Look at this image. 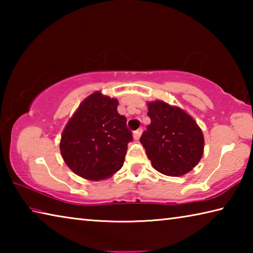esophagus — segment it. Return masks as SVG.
Segmentation results:
<instances>
[{
	"label": "esophagus",
	"instance_id": "esophagus-1",
	"mask_svg": "<svg viewBox=\"0 0 253 253\" xmlns=\"http://www.w3.org/2000/svg\"><path fill=\"white\" fill-rule=\"evenodd\" d=\"M142 132H143V129L142 128H138V129L134 131V138L135 139H139L140 136H142Z\"/></svg>",
	"mask_w": 253,
	"mask_h": 253
}]
</instances>
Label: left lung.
<instances>
[{
  "label": "left lung",
  "mask_w": 253,
  "mask_h": 253,
  "mask_svg": "<svg viewBox=\"0 0 253 253\" xmlns=\"http://www.w3.org/2000/svg\"><path fill=\"white\" fill-rule=\"evenodd\" d=\"M147 126L140 143L153 168L169 176H181L195 168L203 154L204 138L185 111L163 101L149 102Z\"/></svg>",
  "instance_id": "left-lung-1"
}]
</instances>
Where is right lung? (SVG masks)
I'll use <instances>...</instances> for the list:
<instances>
[{"label": "right lung", "mask_w": 253, "mask_h": 253, "mask_svg": "<svg viewBox=\"0 0 253 253\" xmlns=\"http://www.w3.org/2000/svg\"><path fill=\"white\" fill-rule=\"evenodd\" d=\"M118 101L95 92L83 101L62 132L60 151L79 176L102 179L122 169L132 132Z\"/></svg>", "instance_id": "add662e5"}]
</instances>
